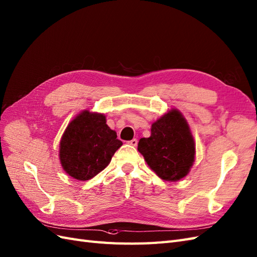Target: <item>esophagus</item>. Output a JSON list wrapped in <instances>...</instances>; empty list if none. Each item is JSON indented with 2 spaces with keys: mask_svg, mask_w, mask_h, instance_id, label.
I'll return each instance as SVG.
<instances>
[{
  "mask_svg": "<svg viewBox=\"0 0 257 257\" xmlns=\"http://www.w3.org/2000/svg\"><path fill=\"white\" fill-rule=\"evenodd\" d=\"M128 143H129L131 146H137V144H138V140H137V139H133V140L129 141Z\"/></svg>",
  "mask_w": 257,
  "mask_h": 257,
  "instance_id": "esophagus-1",
  "label": "esophagus"
}]
</instances>
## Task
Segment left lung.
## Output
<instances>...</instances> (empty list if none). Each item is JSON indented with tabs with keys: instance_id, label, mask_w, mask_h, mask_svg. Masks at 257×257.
<instances>
[{
	"instance_id": "left-lung-1",
	"label": "left lung",
	"mask_w": 257,
	"mask_h": 257,
	"mask_svg": "<svg viewBox=\"0 0 257 257\" xmlns=\"http://www.w3.org/2000/svg\"><path fill=\"white\" fill-rule=\"evenodd\" d=\"M138 151L161 180L177 182L194 165L196 143L185 117L171 108L152 123L151 137L140 139Z\"/></svg>"
}]
</instances>
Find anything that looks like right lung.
Listing matches in <instances>:
<instances>
[{"label": "right lung", "instance_id": "1", "mask_svg": "<svg viewBox=\"0 0 257 257\" xmlns=\"http://www.w3.org/2000/svg\"><path fill=\"white\" fill-rule=\"evenodd\" d=\"M122 145L104 114L89 109L77 114L65 128L59 144L62 169L73 179L88 181L111 163Z\"/></svg>", "mask_w": 257, "mask_h": 257}]
</instances>
